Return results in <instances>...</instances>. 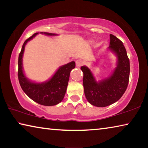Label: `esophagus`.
<instances>
[{
    "label": "esophagus",
    "instance_id": "esophagus-1",
    "mask_svg": "<svg viewBox=\"0 0 148 148\" xmlns=\"http://www.w3.org/2000/svg\"><path fill=\"white\" fill-rule=\"evenodd\" d=\"M83 64H84L83 61H82V60H80V59L77 60V61H76V65L77 67H80Z\"/></svg>",
    "mask_w": 148,
    "mask_h": 148
}]
</instances>
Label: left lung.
Listing matches in <instances>:
<instances>
[{"label": "left lung", "instance_id": "8db88e82", "mask_svg": "<svg viewBox=\"0 0 148 148\" xmlns=\"http://www.w3.org/2000/svg\"><path fill=\"white\" fill-rule=\"evenodd\" d=\"M110 38L107 50L116 57V66L109 76L97 80L88 67L81 66L85 96L90 104L97 107H106L117 102L129 83L130 62L126 49L123 42L113 34H110Z\"/></svg>", "mask_w": 148, "mask_h": 148}]
</instances>
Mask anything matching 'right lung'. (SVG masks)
Wrapping results in <instances>:
<instances>
[{"label": "right lung", "mask_w": 148, "mask_h": 148, "mask_svg": "<svg viewBox=\"0 0 148 148\" xmlns=\"http://www.w3.org/2000/svg\"><path fill=\"white\" fill-rule=\"evenodd\" d=\"M39 32L35 33L25 41L18 59V79L22 89L32 101L44 106H55L60 103L66 93L70 77V73L76 66L74 61L59 66L49 79L42 82H36L26 76L23 71V57L25 47L29 41L31 40ZM46 36H57V34L40 32Z\"/></svg>", "instance_id": "add662e5"}]
</instances>
